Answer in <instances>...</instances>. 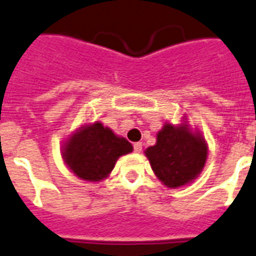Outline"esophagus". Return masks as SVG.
Listing matches in <instances>:
<instances>
[{
    "mask_svg": "<svg viewBox=\"0 0 256 256\" xmlns=\"http://www.w3.org/2000/svg\"><path fill=\"white\" fill-rule=\"evenodd\" d=\"M133 146H134V152L136 153H140L141 150H142V142H136Z\"/></svg>",
    "mask_w": 256,
    "mask_h": 256,
    "instance_id": "esophagus-1",
    "label": "esophagus"
}]
</instances>
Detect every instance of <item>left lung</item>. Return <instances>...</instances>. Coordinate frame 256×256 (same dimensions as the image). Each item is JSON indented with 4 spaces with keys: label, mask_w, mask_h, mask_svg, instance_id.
<instances>
[{
    "label": "left lung",
    "mask_w": 256,
    "mask_h": 256,
    "mask_svg": "<svg viewBox=\"0 0 256 256\" xmlns=\"http://www.w3.org/2000/svg\"><path fill=\"white\" fill-rule=\"evenodd\" d=\"M208 142L200 132L191 130L184 119L179 124L164 123L156 144L145 150L154 175L170 188H179L196 180L208 160Z\"/></svg>",
    "instance_id": "left-lung-1"
}]
</instances>
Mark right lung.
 Returning <instances> with one entry per match:
<instances>
[{"mask_svg": "<svg viewBox=\"0 0 256 256\" xmlns=\"http://www.w3.org/2000/svg\"><path fill=\"white\" fill-rule=\"evenodd\" d=\"M133 152V145L103 123H85L62 144V158L77 178L100 182L108 178L120 156Z\"/></svg>", "mask_w": 256, "mask_h": 256, "instance_id": "obj_1", "label": "right lung"}]
</instances>
